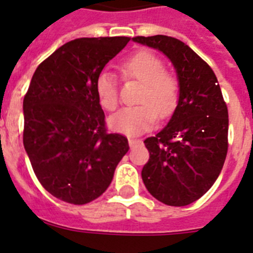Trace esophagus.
<instances>
[{"mask_svg":"<svg viewBox=\"0 0 253 253\" xmlns=\"http://www.w3.org/2000/svg\"><path fill=\"white\" fill-rule=\"evenodd\" d=\"M139 143H142V140L139 139H129V146L130 147H134L135 144H139Z\"/></svg>","mask_w":253,"mask_h":253,"instance_id":"obj_1","label":"esophagus"}]
</instances>
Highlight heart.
I'll return each instance as SVG.
<instances>
[{"instance_id": "1", "label": "heart", "mask_w": 253, "mask_h": 253, "mask_svg": "<svg viewBox=\"0 0 253 253\" xmlns=\"http://www.w3.org/2000/svg\"><path fill=\"white\" fill-rule=\"evenodd\" d=\"M123 77L142 84L138 92L139 105L120 109L109 119L111 129L128 135H138L157 123V118L171 116L178 104L180 86L177 78L165 71V62L148 50L135 51L119 66ZM95 91L105 110H114L119 104L115 77L101 72L95 81Z\"/></svg>"}]
</instances>
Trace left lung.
I'll return each mask as SVG.
<instances>
[{
  "mask_svg": "<svg viewBox=\"0 0 253 253\" xmlns=\"http://www.w3.org/2000/svg\"><path fill=\"white\" fill-rule=\"evenodd\" d=\"M133 42L162 51L176 69L180 96L171 119L144 140L143 182L153 198L185 207L213 186L228 151V109L213 69L181 40L166 35Z\"/></svg>",
  "mask_w": 253,
  "mask_h": 253,
  "instance_id": "obj_1",
  "label": "left lung"
}]
</instances>
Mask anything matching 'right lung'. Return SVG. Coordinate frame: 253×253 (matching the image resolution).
Instances as JSON below:
<instances>
[{
    "label": "right lung",
    "instance_id": "add662e5",
    "mask_svg": "<svg viewBox=\"0 0 253 253\" xmlns=\"http://www.w3.org/2000/svg\"><path fill=\"white\" fill-rule=\"evenodd\" d=\"M130 38L71 40L39 64L24 97V147L44 189L75 205L106 191L128 139L109 134L96 77Z\"/></svg>",
    "mask_w": 253,
    "mask_h": 253
}]
</instances>
